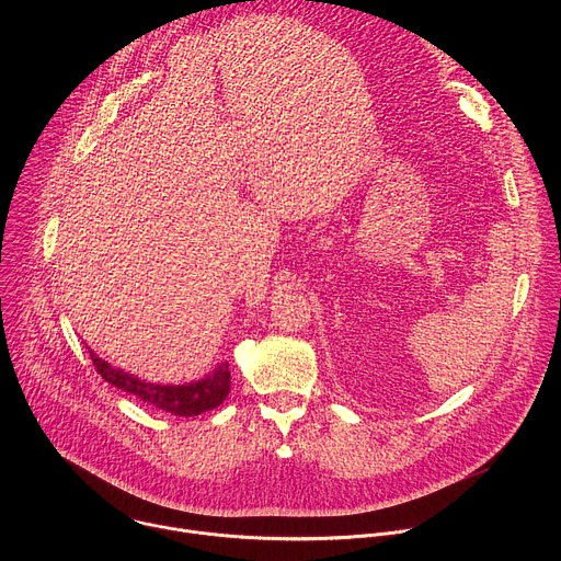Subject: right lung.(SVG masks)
<instances>
[{"label":"right lung","instance_id":"add662e5","mask_svg":"<svg viewBox=\"0 0 561 561\" xmlns=\"http://www.w3.org/2000/svg\"><path fill=\"white\" fill-rule=\"evenodd\" d=\"M91 359H93V366L98 368V373L102 375V379H106L111 386L122 388V390L139 397L141 402H146L159 411L178 415V417H195V415L217 409L230 390V370H228L226 362L219 364L204 379L182 383V386H164V383H150V381L137 379L119 368H113L108 362L98 357L93 351H91Z\"/></svg>","mask_w":561,"mask_h":561}]
</instances>
